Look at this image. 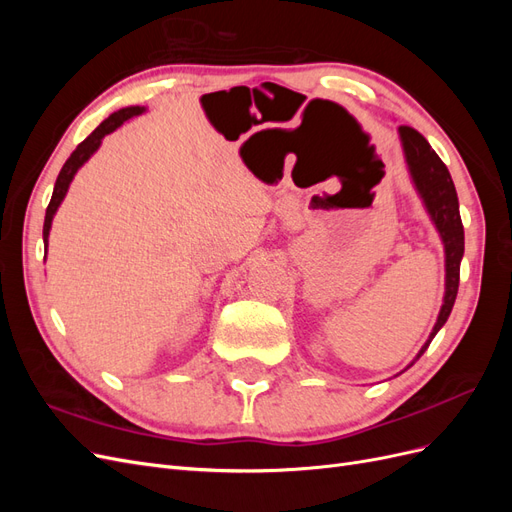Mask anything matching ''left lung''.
<instances>
[{
    "mask_svg": "<svg viewBox=\"0 0 512 512\" xmlns=\"http://www.w3.org/2000/svg\"><path fill=\"white\" fill-rule=\"evenodd\" d=\"M397 132H399L401 149H404L408 173L414 183V190L418 196H421L425 211L429 213V218L433 226H436L444 245V299H442L438 320L433 324L427 342L414 356V361H418L423 356V352L429 348L431 339L436 337V333L444 327L448 316H451V309L457 299L459 265L463 258V224L459 215L455 183L451 179V173H448L446 164L438 158V153L431 149V145L425 141V136L418 134L414 128L399 126ZM414 361L408 367H412ZM404 371H399V374H404Z\"/></svg>",
    "mask_w": 512,
    "mask_h": 512,
    "instance_id": "left-lung-1",
    "label": "left lung"
}]
</instances>
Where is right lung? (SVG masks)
Instances as JSON below:
<instances>
[{"mask_svg": "<svg viewBox=\"0 0 512 512\" xmlns=\"http://www.w3.org/2000/svg\"><path fill=\"white\" fill-rule=\"evenodd\" d=\"M145 111H147L145 106H126V108H121V111H117V113H113L108 119H104V121L100 123V126H98L94 132H91L79 147H76V149L72 151V156L66 160L64 168L59 170V177H57V181H55V190H53V196H51V203H49V207H46L44 228H42L44 250H49V235H51L53 218H55V213H57L59 205L64 203V198H66V194H68L70 183H72L74 175L79 173V168L100 149L102 138H104L106 134L115 132L119 126H123V121H128V119H132V117L143 115Z\"/></svg>", "mask_w": 512, "mask_h": 512, "instance_id": "1", "label": "right lung"}]
</instances>
